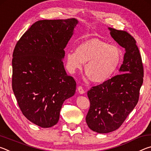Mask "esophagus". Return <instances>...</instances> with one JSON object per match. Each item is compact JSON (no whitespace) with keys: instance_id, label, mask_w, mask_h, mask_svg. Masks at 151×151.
Masks as SVG:
<instances>
[{"instance_id":"esophagus-1","label":"esophagus","mask_w":151,"mask_h":151,"mask_svg":"<svg viewBox=\"0 0 151 151\" xmlns=\"http://www.w3.org/2000/svg\"><path fill=\"white\" fill-rule=\"evenodd\" d=\"M77 89H78V93H80V94H84L85 93V90H84L83 89V88L81 86H78V88H77Z\"/></svg>"}]
</instances>
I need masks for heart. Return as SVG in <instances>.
Masks as SVG:
<instances>
[{
  "label": "heart",
  "instance_id": "1",
  "mask_svg": "<svg viewBox=\"0 0 151 151\" xmlns=\"http://www.w3.org/2000/svg\"><path fill=\"white\" fill-rule=\"evenodd\" d=\"M66 67L70 73L85 71L95 83H103L111 77L121 63L122 52L116 46L109 45L99 39H91L77 45L75 52L66 53Z\"/></svg>",
  "mask_w": 151,
  "mask_h": 151
}]
</instances>
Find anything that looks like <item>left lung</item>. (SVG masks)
<instances>
[{
    "mask_svg": "<svg viewBox=\"0 0 151 151\" xmlns=\"http://www.w3.org/2000/svg\"><path fill=\"white\" fill-rule=\"evenodd\" d=\"M113 39L125 48L120 75L88 91L90 108L86 116L88 127L99 133L118 129L139 101L144 69L136 40L129 32L109 28Z\"/></svg>",
    "mask_w": 151,
    "mask_h": 151,
    "instance_id": "8db88e82",
    "label": "left lung"
}]
</instances>
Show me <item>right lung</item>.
Here are the masks:
<instances>
[{"mask_svg":"<svg viewBox=\"0 0 151 151\" xmlns=\"http://www.w3.org/2000/svg\"><path fill=\"white\" fill-rule=\"evenodd\" d=\"M78 22L74 18L39 20L14 47L12 91L24 116L42 128L57 123L64 101L75 93L76 82L63 59Z\"/></svg>","mask_w":151,"mask_h":151,"instance_id":"right-lung-1","label":"right lung"}]
</instances>
